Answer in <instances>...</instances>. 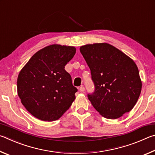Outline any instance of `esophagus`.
I'll list each match as a JSON object with an SVG mask.
<instances>
[{
    "mask_svg": "<svg viewBox=\"0 0 155 155\" xmlns=\"http://www.w3.org/2000/svg\"><path fill=\"white\" fill-rule=\"evenodd\" d=\"M79 91H80V92H81V93H82V92L85 91V88H84V86H80V88H79Z\"/></svg>",
    "mask_w": 155,
    "mask_h": 155,
    "instance_id": "esophagus-1",
    "label": "esophagus"
}]
</instances>
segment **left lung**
Returning <instances> with one entry per match:
<instances>
[{
    "mask_svg": "<svg viewBox=\"0 0 155 155\" xmlns=\"http://www.w3.org/2000/svg\"><path fill=\"white\" fill-rule=\"evenodd\" d=\"M80 50L91 69L94 91L88 98L94 109L108 119L130 112L142 91L135 62L106 43L85 45Z\"/></svg>",
    "mask_w": 155,
    "mask_h": 155,
    "instance_id": "left-lung-1",
    "label": "left lung"
}]
</instances>
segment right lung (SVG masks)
<instances>
[{"label":"right lung","mask_w":155,"mask_h":155,"mask_svg":"<svg viewBox=\"0 0 155 155\" xmlns=\"http://www.w3.org/2000/svg\"><path fill=\"white\" fill-rule=\"evenodd\" d=\"M75 51L72 46H47L35 53L20 71L18 96L35 117L43 121L56 120L71 105L78 89L64 66Z\"/></svg>","instance_id":"add662e5"}]
</instances>
